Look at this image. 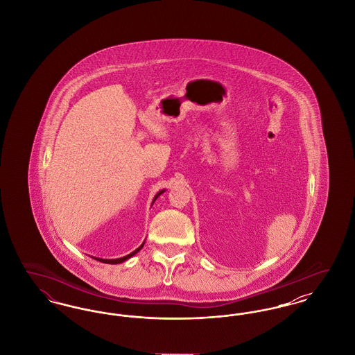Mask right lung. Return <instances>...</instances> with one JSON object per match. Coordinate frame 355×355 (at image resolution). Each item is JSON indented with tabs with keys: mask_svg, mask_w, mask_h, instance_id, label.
I'll list each match as a JSON object with an SVG mask.
<instances>
[{
	"mask_svg": "<svg viewBox=\"0 0 355 355\" xmlns=\"http://www.w3.org/2000/svg\"><path fill=\"white\" fill-rule=\"evenodd\" d=\"M165 190H161V191H158L157 194H155V197H154V200H153V203H154V201L164 193ZM145 243V242H144ZM144 243L138 248V249H135V252L133 253L128 254V255H125V257H122V258H117V259H102V258H96L97 261H100V262H102V263H112V265H116V263H121V262H125L126 259H129V258H132L135 254L138 253L142 248H144Z\"/></svg>",
	"mask_w": 355,
	"mask_h": 355,
	"instance_id": "1",
	"label": "right lung"
}]
</instances>
